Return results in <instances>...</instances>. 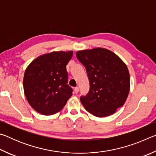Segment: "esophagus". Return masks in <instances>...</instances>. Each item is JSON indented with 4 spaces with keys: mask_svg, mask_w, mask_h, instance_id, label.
Returning <instances> with one entry per match:
<instances>
[{
    "mask_svg": "<svg viewBox=\"0 0 156 156\" xmlns=\"http://www.w3.org/2000/svg\"><path fill=\"white\" fill-rule=\"evenodd\" d=\"M74 91H75V92H76V94L78 93V92L79 91V87H76L74 88Z\"/></svg>",
    "mask_w": 156,
    "mask_h": 156,
    "instance_id": "obj_1",
    "label": "esophagus"
}]
</instances>
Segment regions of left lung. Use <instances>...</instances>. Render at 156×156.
Segmentation results:
<instances>
[{
    "mask_svg": "<svg viewBox=\"0 0 156 156\" xmlns=\"http://www.w3.org/2000/svg\"><path fill=\"white\" fill-rule=\"evenodd\" d=\"M76 56L86 67L90 89L80 101L85 109L96 117L114 113L122 107L130 90L127 67L115 53L105 48L78 51Z\"/></svg>",
    "mask_w": 156,
    "mask_h": 156,
    "instance_id": "left-lung-1",
    "label": "left lung"
}]
</instances>
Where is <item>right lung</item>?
<instances>
[{"mask_svg":"<svg viewBox=\"0 0 156 156\" xmlns=\"http://www.w3.org/2000/svg\"><path fill=\"white\" fill-rule=\"evenodd\" d=\"M72 56L73 51H52L37 57L26 69L23 78L25 96L37 112L44 115L55 114L72 96L66 69Z\"/></svg>","mask_w":156,"mask_h":156,"instance_id":"right-lung-1","label":"right lung"}]
</instances>
